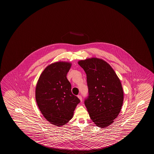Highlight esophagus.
<instances>
[{
    "label": "esophagus",
    "mask_w": 154,
    "mask_h": 154,
    "mask_svg": "<svg viewBox=\"0 0 154 154\" xmlns=\"http://www.w3.org/2000/svg\"><path fill=\"white\" fill-rule=\"evenodd\" d=\"M77 97H78V98L79 99V100H80L81 102H82V101H83V99H82V96L79 95V96H78Z\"/></svg>",
    "instance_id": "1"
}]
</instances>
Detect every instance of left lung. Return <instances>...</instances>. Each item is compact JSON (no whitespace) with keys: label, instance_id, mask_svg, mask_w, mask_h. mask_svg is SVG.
<instances>
[{"label":"left lung","instance_id":"obj_1","mask_svg":"<svg viewBox=\"0 0 154 154\" xmlns=\"http://www.w3.org/2000/svg\"><path fill=\"white\" fill-rule=\"evenodd\" d=\"M86 74L88 96L84 103L91 120L103 128L116 118L124 101L121 82L109 63L91 58L78 62Z\"/></svg>","mask_w":154,"mask_h":154}]
</instances>
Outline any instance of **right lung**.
Here are the masks:
<instances>
[{"label": "right lung", "instance_id": "1", "mask_svg": "<svg viewBox=\"0 0 154 154\" xmlns=\"http://www.w3.org/2000/svg\"><path fill=\"white\" fill-rule=\"evenodd\" d=\"M71 63L57 62L47 66L36 84L35 98L41 113L54 125L61 127L72 118L80 100L71 92L66 78Z\"/></svg>", "mask_w": 154, "mask_h": 154}]
</instances>
